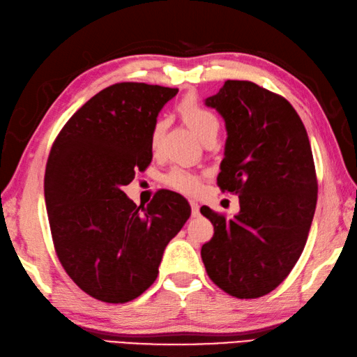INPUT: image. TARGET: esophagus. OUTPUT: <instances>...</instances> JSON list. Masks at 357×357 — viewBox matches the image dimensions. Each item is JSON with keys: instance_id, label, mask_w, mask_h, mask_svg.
I'll return each instance as SVG.
<instances>
[{"instance_id": "esophagus-1", "label": "esophagus", "mask_w": 357, "mask_h": 357, "mask_svg": "<svg viewBox=\"0 0 357 357\" xmlns=\"http://www.w3.org/2000/svg\"><path fill=\"white\" fill-rule=\"evenodd\" d=\"M190 205H191V213H192V216L196 218V216H199L200 214V205L197 204L196 200H191L190 202Z\"/></svg>"}]
</instances>
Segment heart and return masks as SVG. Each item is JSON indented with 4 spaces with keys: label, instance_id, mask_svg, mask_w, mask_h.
I'll list each match as a JSON object with an SVG mask.
<instances>
[{
    "label": "heart",
    "instance_id": "obj_1",
    "mask_svg": "<svg viewBox=\"0 0 357 357\" xmlns=\"http://www.w3.org/2000/svg\"><path fill=\"white\" fill-rule=\"evenodd\" d=\"M180 113L200 139L208 135V133H218L219 130L218 116L214 115L211 110L202 107L194 98H186L183 102L180 104ZM165 130L166 119H157L151 133V146L153 149L158 147ZM165 183L167 186H171L172 190L188 194V196H194V194H197L202 188V181L197 174L183 169V167H172V169L165 176Z\"/></svg>",
    "mask_w": 357,
    "mask_h": 357
}]
</instances>
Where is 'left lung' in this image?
<instances>
[{"label":"left lung","instance_id":"1","mask_svg":"<svg viewBox=\"0 0 357 357\" xmlns=\"http://www.w3.org/2000/svg\"><path fill=\"white\" fill-rule=\"evenodd\" d=\"M225 121L218 185L236 192L239 213L210 208L214 234L202 245L208 277L238 298H258L283 283L303 252L317 204L311 144L294 107L248 80H227L205 99Z\"/></svg>","mask_w":357,"mask_h":357}]
</instances>
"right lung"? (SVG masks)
Wrapping results in <instances>:
<instances>
[{
    "mask_svg": "<svg viewBox=\"0 0 357 357\" xmlns=\"http://www.w3.org/2000/svg\"><path fill=\"white\" fill-rule=\"evenodd\" d=\"M177 93L137 82L107 86L52 144L45 202L54 247L74 283L105 303H127L152 286L166 245L191 216L174 191H158L147 206L123 191L151 163L152 127Z\"/></svg>",
    "mask_w": 357,
    "mask_h": 357,
    "instance_id": "1",
    "label": "right lung"
}]
</instances>
